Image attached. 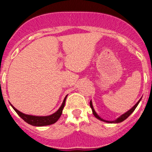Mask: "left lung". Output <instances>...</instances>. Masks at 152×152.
I'll return each mask as SVG.
<instances>
[{
	"label": "left lung",
	"instance_id": "obj_1",
	"mask_svg": "<svg viewBox=\"0 0 152 152\" xmlns=\"http://www.w3.org/2000/svg\"><path fill=\"white\" fill-rule=\"evenodd\" d=\"M141 99H142V98H140V100H139L138 102H137V103L135 104L133 106V107H132V108L130 109L129 110H128V111L126 112L125 113H124L123 115H121V116H119V117L118 118H116L115 121H107V120H104V119H103V118H101L100 116H99V115L97 114V113H96V110H94V108H93V103H92V101H90V107H91V109H92V112H93V114L94 115V116H95V117H96L97 119H99V120L102 121L106 122V123L118 124V123H121V122L124 121V120H126V119L127 118H128L129 116L130 115H131L132 113L133 112H134V110H135L136 107H137V105H138V104L140 103V100H141Z\"/></svg>",
	"mask_w": 152,
	"mask_h": 152
}]
</instances>
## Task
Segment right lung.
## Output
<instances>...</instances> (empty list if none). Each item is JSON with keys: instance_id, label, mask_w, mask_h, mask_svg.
I'll return each mask as SVG.
<instances>
[{"instance_id": "obj_1", "label": "right lung", "mask_w": 152, "mask_h": 152, "mask_svg": "<svg viewBox=\"0 0 152 152\" xmlns=\"http://www.w3.org/2000/svg\"><path fill=\"white\" fill-rule=\"evenodd\" d=\"M67 96L65 97L63 102H62V105L60 106L58 110L56 112H55L53 114L50 115H46V116H36V115H27L24 114V113H21L19 110H17L12 104H10V105L12 106V108L15 110V111L18 113V115L23 119V120L25 121L26 123L32 126H48L50 125V124H53L56 123L59 118H60L61 115L62 113V110H63L64 107H65V101H66Z\"/></svg>"}]
</instances>
